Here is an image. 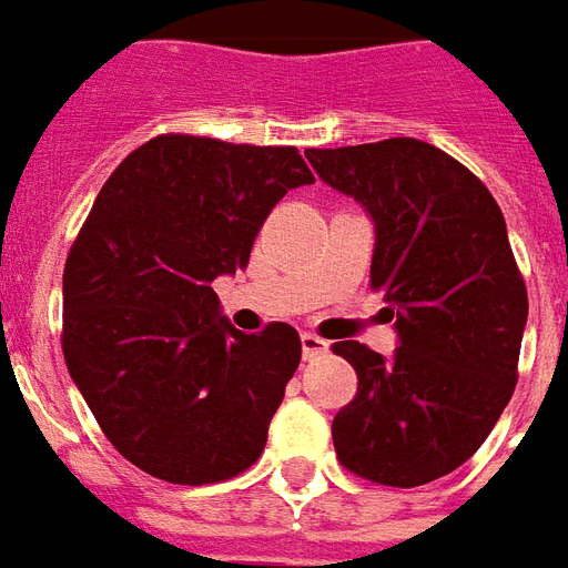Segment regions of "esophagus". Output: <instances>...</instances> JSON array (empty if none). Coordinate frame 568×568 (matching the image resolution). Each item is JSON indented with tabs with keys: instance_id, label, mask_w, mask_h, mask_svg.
I'll use <instances>...</instances> for the list:
<instances>
[{
	"instance_id": "34e87169",
	"label": "esophagus",
	"mask_w": 568,
	"mask_h": 568,
	"mask_svg": "<svg viewBox=\"0 0 568 568\" xmlns=\"http://www.w3.org/2000/svg\"><path fill=\"white\" fill-rule=\"evenodd\" d=\"M301 351H304V359H316V356H323L328 351V341H323L320 335H311V332H304L301 335Z\"/></svg>"
}]
</instances>
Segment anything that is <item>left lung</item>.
<instances>
[{
  "mask_svg": "<svg viewBox=\"0 0 568 568\" xmlns=\"http://www.w3.org/2000/svg\"><path fill=\"white\" fill-rule=\"evenodd\" d=\"M307 160L375 221L372 288L399 335L390 359L359 341L332 344L359 378L332 422L338 462L378 486H424L486 443L517 387L529 297L505 215L477 174L427 141Z\"/></svg>",
  "mask_w": 568,
  "mask_h": 568,
  "instance_id": "left-lung-1",
  "label": "left lung"
}]
</instances>
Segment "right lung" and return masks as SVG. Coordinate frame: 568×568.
<instances>
[{
    "label": "right lung",
    "instance_id": "right-lung-1",
    "mask_svg": "<svg viewBox=\"0 0 568 568\" xmlns=\"http://www.w3.org/2000/svg\"><path fill=\"white\" fill-rule=\"evenodd\" d=\"M301 184L313 174L295 146L160 134L91 205L63 267V359L113 449L150 477L205 486L261 458L301 338L285 323L243 335L212 283L243 271Z\"/></svg>",
    "mask_w": 568,
    "mask_h": 568
}]
</instances>
